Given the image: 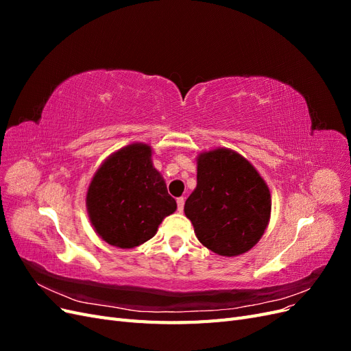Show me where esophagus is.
I'll return each mask as SVG.
<instances>
[{
  "instance_id": "34e87169",
  "label": "esophagus",
  "mask_w": 351,
  "mask_h": 351,
  "mask_svg": "<svg viewBox=\"0 0 351 351\" xmlns=\"http://www.w3.org/2000/svg\"><path fill=\"white\" fill-rule=\"evenodd\" d=\"M177 206H178L180 212H183V209H184V197H178L177 199Z\"/></svg>"
}]
</instances>
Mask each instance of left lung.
<instances>
[{
	"mask_svg": "<svg viewBox=\"0 0 351 351\" xmlns=\"http://www.w3.org/2000/svg\"><path fill=\"white\" fill-rule=\"evenodd\" d=\"M197 184L184 204L195 234L219 256L249 252L271 218L268 184L246 158L227 147L200 152Z\"/></svg>",
	"mask_w": 351,
	"mask_h": 351,
	"instance_id": "left-lung-1",
	"label": "left lung"
}]
</instances>
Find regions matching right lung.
I'll use <instances>...</instances> for the list:
<instances>
[{"label": "right lung", "mask_w": 351, "mask_h": 351, "mask_svg": "<svg viewBox=\"0 0 351 351\" xmlns=\"http://www.w3.org/2000/svg\"><path fill=\"white\" fill-rule=\"evenodd\" d=\"M86 209L95 232L104 241L133 249L156 234L177 204L152 164V147L130 143L111 154L93 174Z\"/></svg>", "instance_id": "1"}]
</instances>
